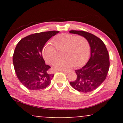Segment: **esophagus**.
<instances>
[{
  "label": "esophagus",
  "instance_id": "obj_1",
  "mask_svg": "<svg viewBox=\"0 0 123 123\" xmlns=\"http://www.w3.org/2000/svg\"><path fill=\"white\" fill-rule=\"evenodd\" d=\"M62 72H63V73H69V71H66V70H62Z\"/></svg>",
  "mask_w": 123,
  "mask_h": 123
}]
</instances>
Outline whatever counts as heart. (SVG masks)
Listing matches in <instances>:
<instances>
[{
    "label": "heart",
    "mask_w": 123,
    "mask_h": 123,
    "mask_svg": "<svg viewBox=\"0 0 123 123\" xmlns=\"http://www.w3.org/2000/svg\"><path fill=\"white\" fill-rule=\"evenodd\" d=\"M55 48L48 43L43 49V58L48 64H53L58 59V51H63V60L57 62L54 68L59 70H67L75 65L80 67L88 61L90 55V46L86 38L81 36L62 33L52 40Z\"/></svg>",
    "instance_id": "heart-1"
}]
</instances>
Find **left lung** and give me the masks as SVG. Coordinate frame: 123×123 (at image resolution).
Segmentation results:
<instances>
[{
  "mask_svg": "<svg viewBox=\"0 0 123 123\" xmlns=\"http://www.w3.org/2000/svg\"><path fill=\"white\" fill-rule=\"evenodd\" d=\"M69 32L86 38L91 48L88 62L82 68L75 70L77 78L70 84L79 92H91L98 88L106 78L110 67L108 51L103 41L92 33L75 30H71Z\"/></svg>",
  "mask_w": 123,
  "mask_h": 123,
  "instance_id": "left-lung-1",
  "label": "left lung"
}]
</instances>
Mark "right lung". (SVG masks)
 I'll return each instance as SVG.
<instances>
[{"mask_svg": "<svg viewBox=\"0 0 123 123\" xmlns=\"http://www.w3.org/2000/svg\"><path fill=\"white\" fill-rule=\"evenodd\" d=\"M59 31H51L32 34L22 38L15 48L13 63L17 77L30 90L45 88L54 74L46 65L42 50L47 41Z\"/></svg>", "mask_w": 123, "mask_h": 123, "instance_id": "right-lung-1", "label": "right lung"}]
</instances>
